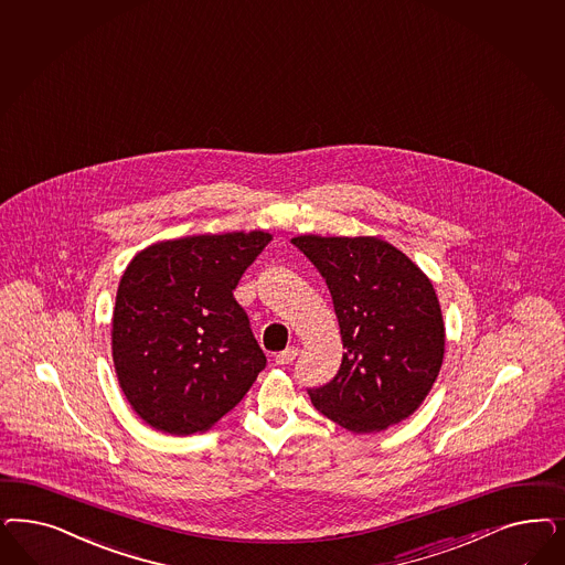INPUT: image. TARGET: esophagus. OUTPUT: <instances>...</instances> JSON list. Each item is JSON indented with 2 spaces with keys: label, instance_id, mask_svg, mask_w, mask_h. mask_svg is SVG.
Listing matches in <instances>:
<instances>
[{
  "label": "esophagus",
  "instance_id": "obj_1",
  "mask_svg": "<svg viewBox=\"0 0 565 565\" xmlns=\"http://www.w3.org/2000/svg\"><path fill=\"white\" fill-rule=\"evenodd\" d=\"M297 358V347H287L285 351H280L278 355H276V364L278 365H287L291 364L292 360Z\"/></svg>",
  "mask_w": 565,
  "mask_h": 565
}]
</instances>
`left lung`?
Listing matches in <instances>:
<instances>
[{"label":"left lung","mask_w":565,"mask_h":565,"mask_svg":"<svg viewBox=\"0 0 565 565\" xmlns=\"http://www.w3.org/2000/svg\"><path fill=\"white\" fill-rule=\"evenodd\" d=\"M291 241L327 280L345 349L337 376L308 391L313 407L355 435L409 418L430 393L445 355L430 278L383 238Z\"/></svg>","instance_id":"left-lung-1"}]
</instances>
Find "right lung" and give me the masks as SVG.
Returning <instances> with one entry per match:
<instances>
[{"mask_svg": "<svg viewBox=\"0 0 565 565\" xmlns=\"http://www.w3.org/2000/svg\"><path fill=\"white\" fill-rule=\"evenodd\" d=\"M270 233L170 238L135 255L111 316V358L137 416L166 435L212 428L245 397L266 355L233 297Z\"/></svg>", "mask_w": 565, "mask_h": 565, "instance_id": "obj_1", "label": "right lung"}]
</instances>
